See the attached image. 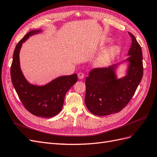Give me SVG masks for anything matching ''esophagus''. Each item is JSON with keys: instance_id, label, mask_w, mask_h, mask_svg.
Here are the masks:
<instances>
[{"instance_id": "1", "label": "esophagus", "mask_w": 157, "mask_h": 157, "mask_svg": "<svg viewBox=\"0 0 157 157\" xmlns=\"http://www.w3.org/2000/svg\"><path fill=\"white\" fill-rule=\"evenodd\" d=\"M84 77V75L82 73H78V78L79 79H82Z\"/></svg>"}]
</instances>
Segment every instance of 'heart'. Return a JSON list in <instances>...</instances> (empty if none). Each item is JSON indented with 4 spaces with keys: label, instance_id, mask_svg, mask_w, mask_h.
Segmentation results:
<instances>
[{
    "label": "heart",
    "instance_id": "obj_1",
    "mask_svg": "<svg viewBox=\"0 0 157 157\" xmlns=\"http://www.w3.org/2000/svg\"><path fill=\"white\" fill-rule=\"evenodd\" d=\"M110 40H107V42ZM118 52V48L117 46H112L109 48L104 50L98 55L95 60V65L97 67H103L112 61Z\"/></svg>",
    "mask_w": 157,
    "mask_h": 157
}]
</instances>
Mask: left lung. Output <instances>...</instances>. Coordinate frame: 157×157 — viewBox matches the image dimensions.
<instances>
[{
    "label": "left lung",
    "instance_id": "8db88e82",
    "mask_svg": "<svg viewBox=\"0 0 157 157\" xmlns=\"http://www.w3.org/2000/svg\"><path fill=\"white\" fill-rule=\"evenodd\" d=\"M131 47L124 77L118 78L117 63L105 68H96L86 78L85 104L88 110L97 116H106L121 111L134 96L143 77V55L140 45L132 33Z\"/></svg>",
    "mask_w": 157,
    "mask_h": 157
}]
</instances>
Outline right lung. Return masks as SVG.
Returning <instances> with one entry per match:
<instances>
[{
  "instance_id": "right-lung-1",
  "label": "right lung",
  "mask_w": 157,
  "mask_h": 157,
  "mask_svg": "<svg viewBox=\"0 0 157 157\" xmlns=\"http://www.w3.org/2000/svg\"><path fill=\"white\" fill-rule=\"evenodd\" d=\"M40 32L41 29L29 31L17 44L13 54L10 73L13 87L27 110L35 116L49 118L61 111L65 95L77 82V75L61 76L42 86L27 81L20 67V52L23 43L29 36Z\"/></svg>"
}]
</instances>
